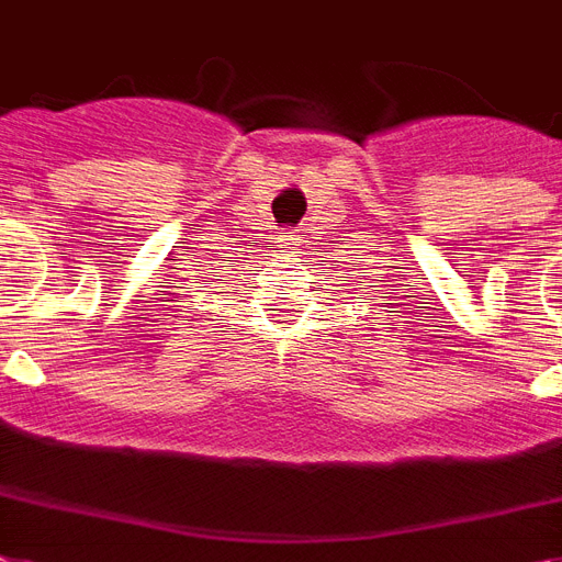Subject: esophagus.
Segmentation results:
<instances>
[{"mask_svg": "<svg viewBox=\"0 0 562 562\" xmlns=\"http://www.w3.org/2000/svg\"><path fill=\"white\" fill-rule=\"evenodd\" d=\"M277 241H280V248L285 250V254H291V250H294L296 245H300V241H296V236L291 234V231H285V234L277 236Z\"/></svg>", "mask_w": 562, "mask_h": 562, "instance_id": "obj_1", "label": "esophagus"}]
</instances>
